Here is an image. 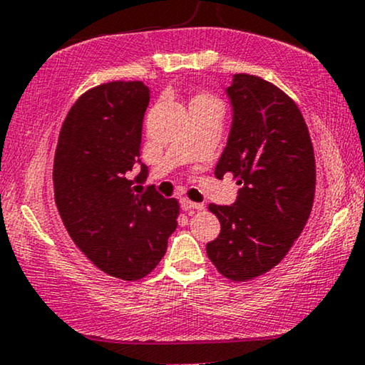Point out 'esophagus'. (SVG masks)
Here are the masks:
<instances>
[{"label": "esophagus", "instance_id": "34e87169", "mask_svg": "<svg viewBox=\"0 0 365 365\" xmlns=\"http://www.w3.org/2000/svg\"><path fill=\"white\" fill-rule=\"evenodd\" d=\"M180 205H182V210H185V212H200V210H203L202 203H193L187 198H183Z\"/></svg>", "mask_w": 365, "mask_h": 365}]
</instances>
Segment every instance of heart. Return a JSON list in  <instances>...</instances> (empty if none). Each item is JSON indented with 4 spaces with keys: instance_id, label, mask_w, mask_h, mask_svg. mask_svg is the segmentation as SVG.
Listing matches in <instances>:
<instances>
[{
    "instance_id": "b5f03b06",
    "label": "heart",
    "mask_w": 365,
    "mask_h": 365,
    "mask_svg": "<svg viewBox=\"0 0 365 365\" xmlns=\"http://www.w3.org/2000/svg\"><path fill=\"white\" fill-rule=\"evenodd\" d=\"M198 101H203V102H215V104H220V102L215 99V97H212V96H207V94H203V96H198L197 97Z\"/></svg>"
}]
</instances>
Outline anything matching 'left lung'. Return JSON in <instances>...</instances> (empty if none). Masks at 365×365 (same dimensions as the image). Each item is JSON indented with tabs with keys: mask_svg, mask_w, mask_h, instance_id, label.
I'll use <instances>...</instances> for the list:
<instances>
[{
	"mask_svg": "<svg viewBox=\"0 0 365 365\" xmlns=\"http://www.w3.org/2000/svg\"><path fill=\"white\" fill-rule=\"evenodd\" d=\"M232 127L215 177L233 173L232 205H210L222 225L207 245L217 269L233 281L268 273L284 258L311 215L316 160L294 101L271 82L235 74L227 89Z\"/></svg>",
	"mask_w": 365,
	"mask_h": 365,
	"instance_id": "left-lung-1",
	"label": "left lung"
}]
</instances>
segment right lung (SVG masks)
<instances>
[{
	"instance_id": "1",
	"label": "right lung",
	"mask_w": 365,
	"mask_h": 365,
	"mask_svg": "<svg viewBox=\"0 0 365 365\" xmlns=\"http://www.w3.org/2000/svg\"><path fill=\"white\" fill-rule=\"evenodd\" d=\"M150 89L140 81L107 82L82 94L59 132L54 200L78 248L115 278L140 279L158 264L177 228L178 202L153 187L140 162L142 122ZM138 163L141 173L129 181Z\"/></svg>"
}]
</instances>
